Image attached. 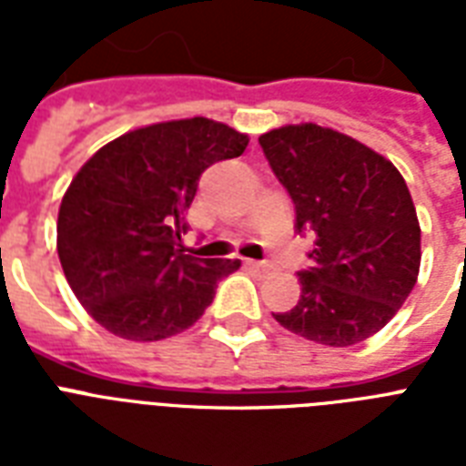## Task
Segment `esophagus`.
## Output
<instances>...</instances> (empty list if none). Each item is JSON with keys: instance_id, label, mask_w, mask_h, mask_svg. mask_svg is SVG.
<instances>
[{"instance_id": "34e87169", "label": "esophagus", "mask_w": 466, "mask_h": 466, "mask_svg": "<svg viewBox=\"0 0 466 466\" xmlns=\"http://www.w3.org/2000/svg\"><path fill=\"white\" fill-rule=\"evenodd\" d=\"M247 268L251 270H268V263H263V261H247Z\"/></svg>"}]
</instances>
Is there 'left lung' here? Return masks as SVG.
<instances>
[{
  "instance_id": "1",
  "label": "left lung",
  "mask_w": 466,
  "mask_h": 466,
  "mask_svg": "<svg viewBox=\"0 0 466 466\" xmlns=\"http://www.w3.org/2000/svg\"><path fill=\"white\" fill-rule=\"evenodd\" d=\"M295 203V229L317 234L299 273V299L273 314L288 331L343 348L375 336L411 295L420 268V225L409 186L387 157L317 123L258 137Z\"/></svg>"
}]
</instances>
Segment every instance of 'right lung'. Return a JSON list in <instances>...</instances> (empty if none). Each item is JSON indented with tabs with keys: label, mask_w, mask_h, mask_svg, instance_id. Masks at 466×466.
Masks as SVG:
<instances>
[{
	"label": "right lung",
	"mask_w": 466,
	"mask_h": 466,
	"mask_svg": "<svg viewBox=\"0 0 466 466\" xmlns=\"http://www.w3.org/2000/svg\"><path fill=\"white\" fill-rule=\"evenodd\" d=\"M247 145L248 135L218 120H167L120 135L76 171L57 212V256L106 331L161 340L203 317L241 263L183 254V212L205 168Z\"/></svg>",
	"instance_id": "right-lung-1"
}]
</instances>
